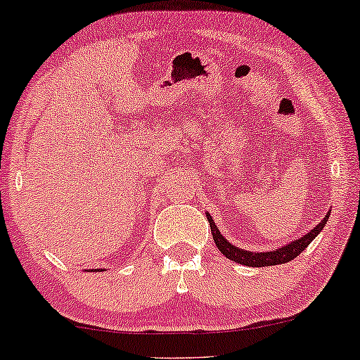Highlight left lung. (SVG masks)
<instances>
[{"label":"left lung","mask_w":360,"mask_h":360,"mask_svg":"<svg viewBox=\"0 0 360 360\" xmlns=\"http://www.w3.org/2000/svg\"><path fill=\"white\" fill-rule=\"evenodd\" d=\"M328 217H330V212L325 214L323 220L318 223L316 226H313V230H309V232L304 233L303 237H300V238H296V240L286 243V245H281V247H278V249L267 250V252H250V250L240 249V247L233 245V243H230L229 240H226V238L221 235L220 230H218V226L214 225V220H213L212 214L206 213V218H208V223H210V229H212L213 240H214V243H217L218 250H220L226 259L233 260V262H237V264H242V266H249V267L278 266V264L289 262V260L298 257L301 252L307 249L309 243L313 242V238H315L316 235L323 230L326 221H328Z\"/></svg>","instance_id":"1"}]
</instances>
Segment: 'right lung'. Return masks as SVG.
Returning a JSON list of instances; mask_svg holds the SVG:
<instances>
[{
	"label": "right lung",
	"mask_w": 360,
	"mask_h": 360,
	"mask_svg": "<svg viewBox=\"0 0 360 360\" xmlns=\"http://www.w3.org/2000/svg\"><path fill=\"white\" fill-rule=\"evenodd\" d=\"M94 271H96V272H101V271H105V269H93V272H94Z\"/></svg>",
	"instance_id": "add662e5"
}]
</instances>
